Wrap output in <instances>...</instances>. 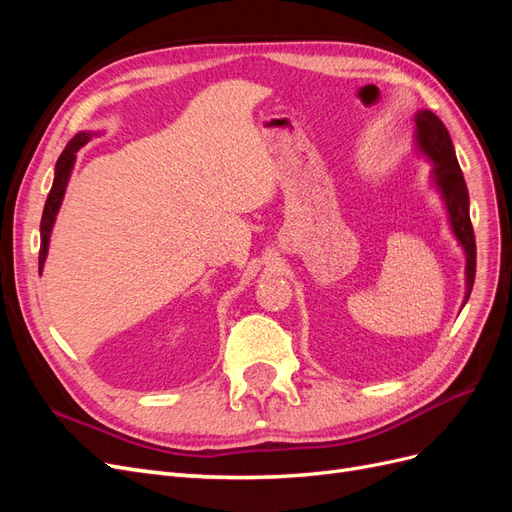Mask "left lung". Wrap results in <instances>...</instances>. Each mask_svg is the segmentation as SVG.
Masks as SVG:
<instances>
[{
	"instance_id": "obj_1",
	"label": "left lung",
	"mask_w": 512,
	"mask_h": 512,
	"mask_svg": "<svg viewBox=\"0 0 512 512\" xmlns=\"http://www.w3.org/2000/svg\"><path fill=\"white\" fill-rule=\"evenodd\" d=\"M414 121H416V145L433 162V173H431L433 183H436V188L444 198L451 228L455 232L457 241L461 243L463 252H466V286L468 288H466V299H463V303H468L472 286H474V275H476V241H474V228L470 222L468 185L459 168L451 134H448L440 117H436L431 111H418L414 115Z\"/></svg>"
}]
</instances>
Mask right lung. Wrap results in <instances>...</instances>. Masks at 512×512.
Here are the masks:
<instances>
[{"label": "right lung", "mask_w": 512, "mask_h": 512, "mask_svg": "<svg viewBox=\"0 0 512 512\" xmlns=\"http://www.w3.org/2000/svg\"><path fill=\"white\" fill-rule=\"evenodd\" d=\"M94 136L91 132H79L72 141L66 145V149L61 151V156L55 164V179H53V188L49 192V198H46L44 213H42V222H40V256H38V271L42 273L46 252H49V239H51V230L57 218V211L61 207V200H64L66 194V185L72 173V166L76 160V151H79L89 138Z\"/></svg>", "instance_id": "obj_1"}]
</instances>
